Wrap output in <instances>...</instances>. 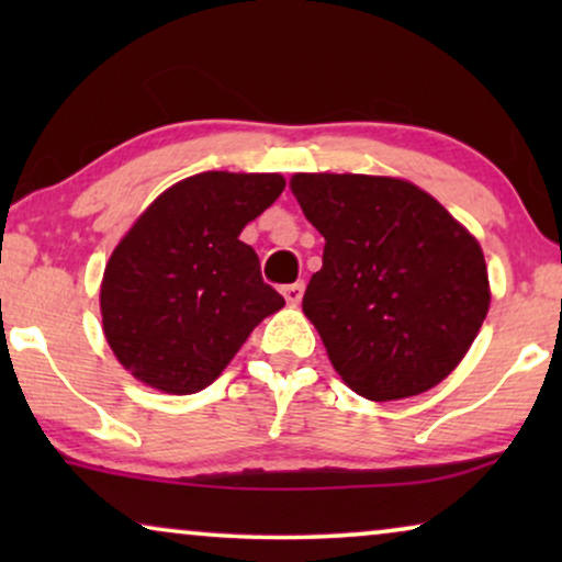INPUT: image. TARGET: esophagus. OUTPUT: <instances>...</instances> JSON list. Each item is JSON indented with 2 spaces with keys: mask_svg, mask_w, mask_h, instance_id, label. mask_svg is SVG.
Listing matches in <instances>:
<instances>
[{
  "mask_svg": "<svg viewBox=\"0 0 562 562\" xmlns=\"http://www.w3.org/2000/svg\"><path fill=\"white\" fill-rule=\"evenodd\" d=\"M281 294H283V299H286L289 304H299V302H302V296H304V281L289 283V286L281 289Z\"/></svg>",
  "mask_w": 562,
  "mask_h": 562,
  "instance_id": "34e87169",
  "label": "esophagus"
}]
</instances>
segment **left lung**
Masks as SVG:
<instances>
[{
	"mask_svg": "<svg viewBox=\"0 0 562 562\" xmlns=\"http://www.w3.org/2000/svg\"><path fill=\"white\" fill-rule=\"evenodd\" d=\"M291 191L325 237L302 310L342 381L394 402L448 379L491 304L479 240L402 179L296 173Z\"/></svg>",
	"mask_w": 562,
	"mask_h": 562,
	"instance_id": "obj_1",
	"label": "left lung"
}]
</instances>
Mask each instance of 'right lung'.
Masks as SVG:
<instances>
[{
    "label": "right lung",
    "mask_w": 562,
    "mask_h": 562,
    "mask_svg": "<svg viewBox=\"0 0 562 562\" xmlns=\"http://www.w3.org/2000/svg\"><path fill=\"white\" fill-rule=\"evenodd\" d=\"M286 187L279 173L206 171L166 189L114 248L99 306L122 366L166 394L225 371L283 296L260 276L243 227Z\"/></svg>",
    "instance_id": "1"
}]
</instances>
